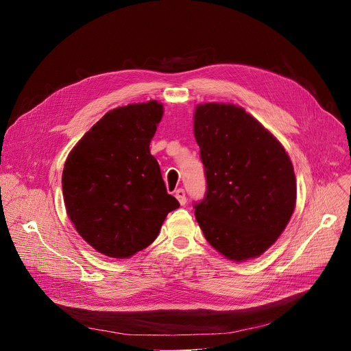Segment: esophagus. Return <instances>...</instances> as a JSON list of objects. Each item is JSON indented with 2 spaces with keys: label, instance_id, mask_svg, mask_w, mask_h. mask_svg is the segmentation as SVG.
<instances>
[{
  "label": "esophagus",
  "instance_id": "esophagus-1",
  "mask_svg": "<svg viewBox=\"0 0 351 351\" xmlns=\"http://www.w3.org/2000/svg\"><path fill=\"white\" fill-rule=\"evenodd\" d=\"M175 197L178 199V202H179V204H180L182 206L186 204V196H185V191H183V189H178V191L175 192Z\"/></svg>",
  "mask_w": 351,
  "mask_h": 351
}]
</instances>
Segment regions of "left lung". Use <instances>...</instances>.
Masks as SVG:
<instances>
[{"label":"left lung","mask_w":351,"mask_h":351,"mask_svg":"<svg viewBox=\"0 0 351 351\" xmlns=\"http://www.w3.org/2000/svg\"><path fill=\"white\" fill-rule=\"evenodd\" d=\"M193 134L208 183L195 216L206 241L234 262L261 256L296 206V176L283 145L233 104L197 105Z\"/></svg>","instance_id":"1"}]
</instances>
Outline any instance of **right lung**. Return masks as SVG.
Returning <instances> with one entry per match:
<instances>
[{"label": "right lung", "instance_id": "right-lung-1", "mask_svg": "<svg viewBox=\"0 0 351 351\" xmlns=\"http://www.w3.org/2000/svg\"><path fill=\"white\" fill-rule=\"evenodd\" d=\"M162 115L158 101L109 110L66 158V213L84 241L105 256L125 259L147 247L179 208L149 151Z\"/></svg>", "mask_w": 351, "mask_h": 351}]
</instances>
